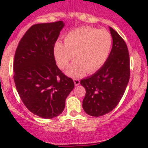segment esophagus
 <instances>
[{
	"mask_svg": "<svg viewBox=\"0 0 148 148\" xmlns=\"http://www.w3.org/2000/svg\"><path fill=\"white\" fill-rule=\"evenodd\" d=\"M74 84H75V86H77L80 84V81H79V79H78L75 78V79H74Z\"/></svg>",
	"mask_w": 148,
	"mask_h": 148,
	"instance_id": "esophagus-1",
	"label": "esophagus"
}]
</instances>
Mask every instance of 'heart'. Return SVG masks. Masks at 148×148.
<instances>
[{
	"label": "heart",
	"mask_w": 148,
	"mask_h": 148,
	"mask_svg": "<svg viewBox=\"0 0 148 148\" xmlns=\"http://www.w3.org/2000/svg\"><path fill=\"white\" fill-rule=\"evenodd\" d=\"M112 46L111 34L107 30L82 27L65 36L64 44L58 41L53 46V53L58 66L64 69L75 54L76 61L66 69V74L79 77L87 71L95 72L107 62Z\"/></svg>",
	"instance_id": "b5f03b06"
}]
</instances>
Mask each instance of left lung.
<instances>
[{
    "label": "left lung",
    "instance_id": "left-lung-1",
    "mask_svg": "<svg viewBox=\"0 0 148 148\" xmlns=\"http://www.w3.org/2000/svg\"><path fill=\"white\" fill-rule=\"evenodd\" d=\"M110 31L113 43L107 62L97 72L80 82L86 90L83 109L93 117L104 115L115 108L130 79L127 46L117 31L111 27Z\"/></svg>",
    "mask_w": 148,
    "mask_h": 148
}]
</instances>
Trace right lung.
Instances as JSON below:
<instances>
[{"label":"right lung","mask_w":148,"mask_h":148,"mask_svg":"<svg viewBox=\"0 0 148 148\" xmlns=\"http://www.w3.org/2000/svg\"><path fill=\"white\" fill-rule=\"evenodd\" d=\"M64 26L61 21L33 25L15 53L13 79L18 93L28 110L42 118L59 115L74 86L54 59L53 46Z\"/></svg>","instance_id":"add662e5"}]
</instances>
